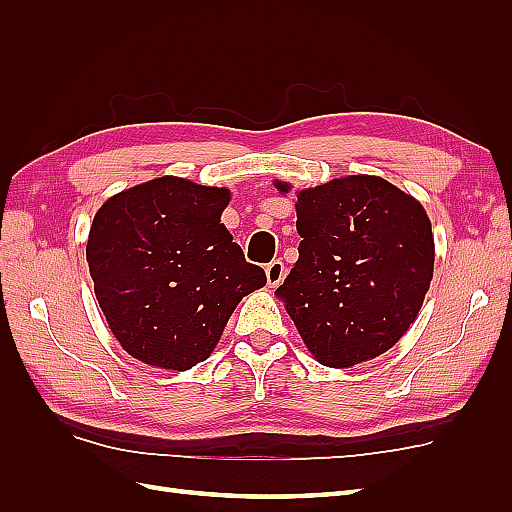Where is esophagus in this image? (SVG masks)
<instances>
[{"label": "esophagus", "instance_id": "1", "mask_svg": "<svg viewBox=\"0 0 512 512\" xmlns=\"http://www.w3.org/2000/svg\"><path fill=\"white\" fill-rule=\"evenodd\" d=\"M265 273H267V282H269V286H271V288H277V286H280V284L284 282V277H286V267H284V262H282V260H273V262H269L267 269H265Z\"/></svg>", "mask_w": 512, "mask_h": 512}]
</instances>
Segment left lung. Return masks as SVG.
Segmentation results:
<instances>
[{
  "instance_id": "8db88e82",
  "label": "left lung",
  "mask_w": 512,
  "mask_h": 512,
  "mask_svg": "<svg viewBox=\"0 0 512 512\" xmlns=\"http://www.w3.org/2000/svg\"><path fill=\"white\" fill-rule=\"evenodd\" d=\"M288 194L292 185L275 179ZM299 260L275 290L307 350L344 369L391 350L421 312L433 277L423 205L374 175L297 192Z\"/></svg>"
}]
</instances>
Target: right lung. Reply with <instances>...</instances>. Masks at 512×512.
I'll return each mask as SVG.
<instances>
[{
    "mask_svg": "<svg viewBox=\"0 0 512 512\" xmlns=\"http://www.w3.org/2000/svg\"><path fill=\"white\" fill-rule=\"evenodd\" d=\"M226 188L158 177L111 196L89 228L96 299L121 348L185 371L218 346L228 318L267 284L222 224Z\"/></svg>",
    "mask_w": 512,
    "mask_h": 512,
    "instance_id": "obj_1",
    "label": "right lung"
}]
</instances>
